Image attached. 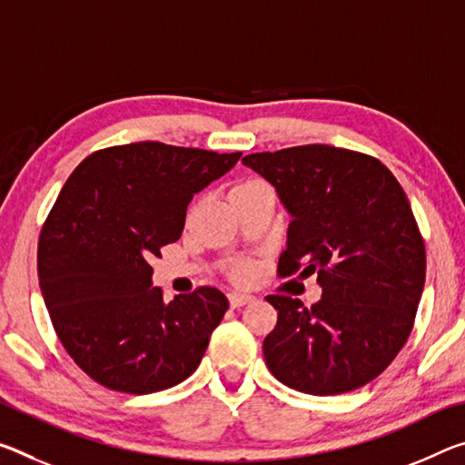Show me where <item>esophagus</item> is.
Segmentation results:
<instances>
[{
    "instance_id": "1",
    "label": "esophagus",
    "mask_w": 465,
    "mask_h": 465,
    "mask_svg": "<svg viewBox=\"0 0 465 465\" xmlns=\"http://www.w3.org/2000/svg\"><path fill=\"white\" fill-rule=\"evenodd\" d=\"M254 300V296H250V293H230V306L232 308H242L250 304V302Z\"/></svg>"
}]
</instances>
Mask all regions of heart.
I'll return each instance as SVG.
<instances>
[{"instance_id":"heart-1","label":"heart","mask_w":465,"mask_h":465,"mask_svg":"<svg viewBox=\"0 0 465 465\" xmlns=\"http://www.w3.org/2000/svg\"><path fill=\"white\" fill-rule=\"evenodd\" d=\"M267 188V183L259 178H240L230 183V188H227V201L230 204H238V203H244L248 198H252L254 194H261L264 193ZM198 211V204H194L193 209L188 211V221H193V217L196 215ZM227 277L232 279L233 283H248L252 282L254 277V262L252 261H246V259H235L230 264H227Z\"/></svg>"}]
</instances>
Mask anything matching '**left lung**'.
Returning <instances> with one entry per match:
<instances>
[{
    "mask_svg": "<svg viewBox=\"0 0 465 465\" xmlns=\"http://www.w3.org/2000/svg\"><path fill=\"white\" fill-rule=\"evenodd\" d=\"M277 188L292 213L277 275H316L306 308L267 296L277 325L264 362L283 385L337 395L377 379L408 341L426 275V250L408 196L377 157L329 144L242 159Z\"/></svg>",
    "mask_w": 465,
    "mask_h": 465,
    "instance_id": "1",
    "label": "left lung"
}]
</instances>
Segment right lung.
Masks as SVG:
<instances>
[{
  "mask_svg": "<svg viewBox=\"0 0 465 465\" xmlns=\"http://www.w3.org/2000/svg\"><path fill=\"white\" fill-rule=\"evenodd\" d=\"M242 153L132 143L94 151L39 235V283L64 350L99 385L146 395L193 374L230 304L198 287L165 304L149 261L180 240L188 203Z\"/></svg>",
  "mask_w": 465,
  "mask_h": 465,
  "instance_id": "add662e5",
  "label": "right lung"
}]
</instances>
